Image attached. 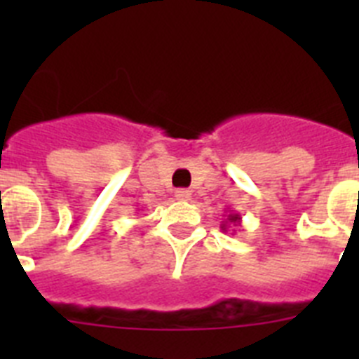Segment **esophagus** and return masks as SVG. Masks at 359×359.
Wrapping results in <instances>:
<instances>
[{"instance_id": "34e87169", "label": "esophagus", "mask_w": 359, "mask_h": 359, "mask_svg": "<svg viewBox=\"0 0 359 359\" xmlns=\"http://www.w3.org/2000/svg\"><path fill=\"white\" fill-rule=\"evenodd\" d=\"M174 196H176V199H182V201H185V199H189L190 196V190H187V189H177L176 192H174Z\"/></svg>"}]
</instances>
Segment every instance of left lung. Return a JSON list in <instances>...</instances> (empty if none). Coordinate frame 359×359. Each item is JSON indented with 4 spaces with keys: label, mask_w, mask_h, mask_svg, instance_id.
<instances>
[{
    "label": "left lung",
    "mask_w": 359,
    "mask_h": 359,
    "mask_svg": "<svg viewBox=\"0 0 359 359\" xmlns=\"http://www.w3.org/2000/svg\"><path fill=\"white\" fill-rule=\"evenodd\" d=\"M224 221L221 223V230L223 231H228V228L230 226H241V214H237V212H231V210H224ZM236 230H231V233H233Z\"/></svg>",
    "instance_id": "obj_1"
}]
</instances>
